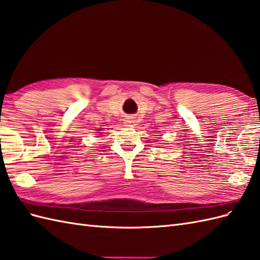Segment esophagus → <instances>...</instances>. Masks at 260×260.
Masks as SVG:
<instances>
[{
	"instance_id": "34e87169",
	"label": "esophagus",
	"mask_w": 260,
	"mask_h": 260,
	"mask_svg": "<svg viewBox=\"0 0 260 260\" xmlns=\"http://www.w3.org/2000/svg\"><path fill=\"white\" fill-rule=\"evenodd\" d=\"M125 123L128 124V125H134V123H135V120H132V119H128V120H125Z\"/></svg>"
}]
</instances>
